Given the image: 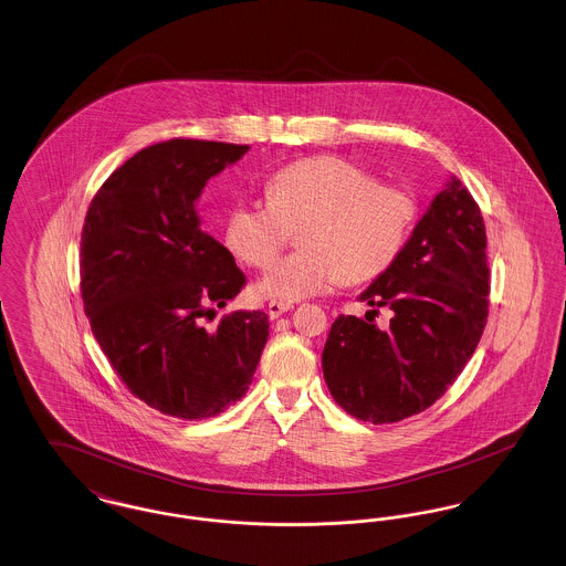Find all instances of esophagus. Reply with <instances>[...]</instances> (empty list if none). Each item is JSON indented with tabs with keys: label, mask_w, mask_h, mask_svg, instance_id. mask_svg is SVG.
Segmentation results:
<instances>
[{
	"label": "esophagus",
	"mask_w": 566,
	"mask_h": 566,
	"mask_svg": "<svg viewBox=\"0 0 566 566\" xmlns=\"http://www.w3.org/2000/svg\"><path fill=\"white\" fill-rule=\"evenodd\" d=\"M293 307H295L293 303H284V301H271L270 307H268V312H270L271 321H275V318H280L282 314L291 312Z\"/></svg>",
	"instance_id": "obj_1"
}]
</instances>
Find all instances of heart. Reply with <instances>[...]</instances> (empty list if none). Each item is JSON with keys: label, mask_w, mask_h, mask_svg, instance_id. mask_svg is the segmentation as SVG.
<instances>
[{"label": "heart", "mask_w": 566, "mask_h": 566, "mask_svg": "<svg viewBox=\"0 0 566 566\" xmlns=\"http://www.w3.org/2000/svg\"><path fill=\"white\" fill-rule=\"evenodd\" d=\"M270 201L238 203L224 222L227 248L250 268L268 270L301 231L303 250L280 261L259 293L296 301L348 282H367L401 254L416 220V197L384 187L339 157H314L280 169Z\"/></svg>", "instance_id": "1"}]
</instances>
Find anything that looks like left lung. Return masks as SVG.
I'll use <instances>...</instances> for the list:
<instances>
[{
	"instance_id": "8db88e82",
	"label": "left lung",
	"mask_w": 566,
	"mask_h": 566,
	"mask_svg": "<svg viewBox=\"0 0 566 566\" xmlns=\"http://www.w3.org/2000/svg\"><path fill=\"white\" fill-rule=\"evenodd\" d=\"M488 293L484 218L452 176L397 261L358 296L376 307L369 314L388 307L390 324L339 316L331 326L323 371L335 403L371 424L431 407L480 344Z\"/></svg>"
}]
</instances>
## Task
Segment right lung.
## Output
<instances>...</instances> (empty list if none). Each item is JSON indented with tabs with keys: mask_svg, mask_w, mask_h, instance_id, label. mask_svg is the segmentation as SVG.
Masks as SVG:
<instances>
[{
	"mask_svg": "<svg viewBox=\"0 0 566 566\" xmlns=\"http://www.w3.org/2000/svg\"><path fill=\"white\" fill-rule=\"evenodd\" d=\"M250 146L167 139L123 163L93 197L81 238L84 312L139 401L182 420L240 401L270 337L261 310H216L242 291L233 254L201 229L197 199Z\"/></svg>",
	"mask_w": 566,
	"mask_h": 566,
	"instance_id": "1",
	"label": "right lung"
}]
</instances>
